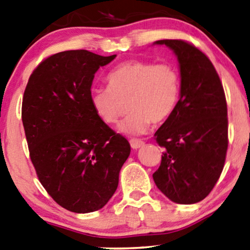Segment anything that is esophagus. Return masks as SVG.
I'll return each instance as SVG.
<instances>
[{
  "mask_svg": "<svg viewBox=\"0 0 250 250\" xmlns=\"http://www.w3.org/2000/svg\"><path fill=\"white\" fill-rule=\"evenodd\" d=\"M145 145V143L143 140H139V139H131L130 140V146H131L132 149H138L140 147H143Z\"/></svg>",
  "mask_w": 250,
  "mask_h": 250,
  "instance_id": "esophagus-1",
  "label": "esophagus"
}]
</instances>
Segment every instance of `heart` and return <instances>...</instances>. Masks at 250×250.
<instances>
[{"mask_svg":"<svg viewBox=\"0 0 250 250\" xmlns=\"http://www.w3.org/2000/svg\"><path fill=\"white\" fill-rule=\"evenodd\" d=\"M106 83L107 88L93 89L89 94L92 109L104 124L113 125L128 103L130 114L118 125V131L125 136H140L151 121L167 120L180 96V75L169 64L125 62L110 72Z\"/></svg>","mask_w":250,"mask_h":250,"instance_id":"b5f03b06","label":"heart"}]
</instances>
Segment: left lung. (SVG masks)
<instances>
[{
  "label": "left lung",
  "mask_w": 250,
  "mask_h": 250,
  "mask_svg": "<svg viewBox=\"0 0 250 250\" xmlns=\"http://www.w3.org/2000/svg\"><path fill=\"white\" fill-rule=\"evenodd\" d=\"M173 50L181 75L180 100L155 133L165 148L155 184L170 201H202L220 177L228 148L225 92L217 70L206 55L183 40H158Z\"/></svg>",
  "instance_id": "obj_1"
}]
</instances>
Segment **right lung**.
Here are the masks:
<instances>
[{"instance_id":"obj_1","label":"right lung","mask_w":250,"mask_h":250,"mask_svg":"<svg viewBox=\"0 0 250 250\" xmlns=\"http://www.w3.org/2000/svg\"><path fill=\"white\" fill-rule=\"evenodd\" d=\"M115 57L87 50L55 54L33 70L23 94L22 122L40 183L75 213L109 202L131 150L89 102L95 73Z\"/></svg>"}]
</instances>
